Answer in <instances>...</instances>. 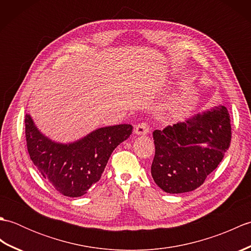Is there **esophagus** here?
<instances>
[{
    "instance_id": "1",
    "label": "esophagus",
    "mask_w": 251,
    "mask_h": 251,
    "mask_svg": "<svg viewBox=\"0 0 251 251\" xmlns=\"http://www.w3.org/2000/svg\"><path fill=\"white\" fill-rule=\"evenodd\" d=\"M149 131H150V127L147 124V123H140L135 126L134 128V132L138 136H145L148 135Z\"/></svg>"
}]
</instances>
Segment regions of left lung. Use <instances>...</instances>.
I'll list each match as a JSON object with an SVG mask.
<instances>
[{
    "mask_svg": "<svg viewBox=\"0 0 251 251\" xmlns=\"http://www.w3.org/2000/svg\"><path fill=\"white\" fill-rule=\"evenodd\" d=\"M155 155L151 174L166 193L193 191L218 167L231 142V120L225 105L214 106L153 131Z\"/></svg>",
    "mask_w": 251,
    "mask_h": 251,
    "instance_id": "1",
    "label": "left lung"
}]
</instances>
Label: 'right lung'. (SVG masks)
<instances>
[{
	"label": "right lung",
	"instance_id": "right-lung-1",
	"mask_svg": "<svg viewBox=\"0 0 251 251\" xmlns=\"http://www.w3.org/2000/svg\"><path fill=\"white\" fill-rule=\"evenodd\" d=\"M25 139L37 170L62 195L79 197L100 180L114 149L132 131L130 124L100 127L73 142L51 140L25 114Z\"/></svg>",
	"mask_w": 251,
	"mask_h": 251
}]
</instances>
